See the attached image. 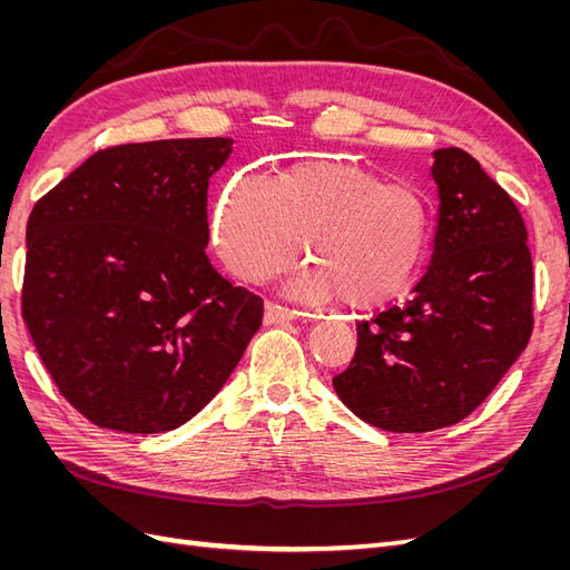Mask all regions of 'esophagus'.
<instances>
[{
	"label": "esophagus",
	"mask_w": 570,
	"mask_h": 570,
	"mask_svg": "<svg viewBox=\"0 0 570 570\" xmlns=\"http://www.w3.org/2000/svg\"><path fill=\"white\" fill-rule=\"evenodd\" d=\"M299 316L295 308H287L283 304H266V323L268 325H278V323H289Z\"/></svg>",
	"instance_id": "34e87169"
}]
</instances>
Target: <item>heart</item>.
I'll return each instance as SVG.
<instances>
[{"instance_id":"b5f03b06","label":"heart","mask_w":570,"mask_h":570,"mask_svg":"<svg viewBox=\"0 0 570 570\" xmlns=\"http://www.w3.org/2000/svg\"><path fill=\"white\" fill-rule=\"evenodd\" d=\"M430 206L416 187L385 183L350 161H312L273 180L245 176L220 195L214 239L226 266L266 281L306 254L314 271L295 292L377 308L416 278L430 247Z\"/></svg>"}]
</instances>
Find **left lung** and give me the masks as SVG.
<instances>
[{"instance_id": "obj_1", "label": "left lung", "mask_w": 570, "mask_h": 570, "mask_svg": "<svg viewBox=\"0 0 570 570\" xmlns=\"http://www.w3.org/2000/svg\"><path fill=\"white\" fill-rule=\"evenodd\" d=\"M433 256L409 302L356 325L342 404L387 433H430L475 411L532 333V258L513 199L469 151H433Z\"/></svg>"}]
</instances>
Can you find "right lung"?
<instances>
[{
    "label": "right lung",
    "mask_w": 570,
    "mask_h": 570,
    "mask_svg": "<svg viewBox=\"0 0 570 570\" xmlns=\"http://www.w3.org/2000/svg\"><path fill=\"white\" fill-rule=\"evenodd\" d=\"M230 151V137L101 149L28 218L23 321L59 392L99 428L187 423L262 327V297L204 252L206 189Z\"/></svg>",
    "instance_id": "1"
}]
</instances>
